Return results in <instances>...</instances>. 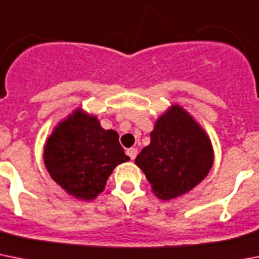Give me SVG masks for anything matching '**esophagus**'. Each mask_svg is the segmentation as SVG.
Segmentation results:
<instances>
[{"mask_svg":"<svg viewBox=\"0 0 259 259\" xmlns=\"http://www.w3.org/2000/svg\"><path fill=\"white\" fill-rule=\"evenodd\" d=\"M127 155L130 156L131 160H134V159L136 158V155H138V150H136L135 147H131V148H128L127 150Z\"/></svg>","mask_w":259,"mask_h":259,"instance_id":"esophagus-1","label":"esophagus"}]
</instances>
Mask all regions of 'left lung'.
<instances>
[{
	"label": "left lung",
	"mask_w": 259,
	"mask_h": 259,
	"mask_svg": "<svg viewBox=\"0 0 259 259\" xmlns=\"http://www.w3.org/2000/svg\"><path fill=\"white\" fill-rule=\"evenodd\" d=\"M214 160L210 139L185 109L172 105L151 132L150 146L135 163L163 200L190 191L207 175Z\"/></svg>",
	"instance_id": "8db88e82"
}]
</instances>
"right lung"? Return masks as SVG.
Returning a JSON list of instances; mask_svg holds the SVG:
<instances>
[{
    "label": "right lung",
    "instance_id": "obj_1",
    "mask_svg": "<svg viewBox=\"0 0 259 259\" xmlns=\"http://www.w3.org/2000/svg\"><path fill=\"white\" fill-rule=\"evenodd\" d=\"M127 160L117 132L103 130L96 117L80 109L55 128L44 150L52 179L84 200L100 194L113 168Z\"/></svg>",
    "mask_w": 259,
    "mask_h": 259
}]
</instances>
